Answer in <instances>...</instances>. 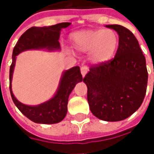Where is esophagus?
<instances>
[{
	"mask_svg": "<svg viewBox=\"0 0 154 154\" xmlns=\"http://www.w3.org/2000/svg\"><path fill=\"white\" fill-rule=\"evenodd\" d=\"M89 71V68H87L86 66H82L81 68H80V72H81V74H82V76L84 77L86 74H87V72Z\"/></svg>",
	"mask_w": 154,
	"mask_h": 154,
	"instance_id": "obj_1",
	"label": "esophagus"
}]
</instances>
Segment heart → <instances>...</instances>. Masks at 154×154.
<instances>
[{
  "mask_svg": "<svg viewBox=\"0 0 154 154\" xmlns=\"http://www.w3.org/2000/svg\"><path fill=\"white\" fill-rule=\"evenodd\" d=\"M72 48L78 52H89V59L93 63L109 61L118 46V37L110 29L83 30L69 36Z\"/></svg>",
  "mask_w": 154,
  "mask_h": 154,
  "instance_id": "1",
  "label": "heart"
}]
</instances>
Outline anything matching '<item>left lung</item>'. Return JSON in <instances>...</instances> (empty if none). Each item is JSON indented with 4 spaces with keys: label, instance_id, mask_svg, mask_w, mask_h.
<instances>
[{
    "label": "left lung",
    "instance_id": "obj_1",
    "mask_svg": "<svg viewBox=\"0 0 154 154\" xmlns=\"http://www.w3.org/2000/svg\"><path fill=\"white\" fill-rule=\"evenodd\" d=\"M119 35L114 58L92 65L83 81L92 113L103 121L117 122L134 113L144 100L148 74L146 58L133 33L119 25H107Z\"/></svg>",
    "mask_w": 154,
    "mask_h": 154
}]
</instances>
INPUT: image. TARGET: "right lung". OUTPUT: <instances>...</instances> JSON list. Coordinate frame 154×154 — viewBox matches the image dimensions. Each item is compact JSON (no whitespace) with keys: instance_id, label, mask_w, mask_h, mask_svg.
<instances>
[{"instance_id":"right-lung-1","label":"right lung","mask_w":154,"mask_h":154,"mask_svg":"<svg viewBox=\"0 0 154 154\" xmlns=\"http://www.w3.org/2000/svg\"><path fill=\"white\" fill-rule=\"evenodd\" d=\"M70 25L71 23L63 22L48 27H32L21 35L14 48L13 62L9 71V88L11 97L21 113L36 123L53 124L62 121L66 116L68 111V96L75 85L82 81L83 78L80 74V67L77 66L70 68L63 74L58 91L54 98L37 106H28L19 102L12 92L11 81L16 56L22 51L31 49H48L51 51L60 49V43L58 41L60 31Z\"/></svg>"}]
</instances>
